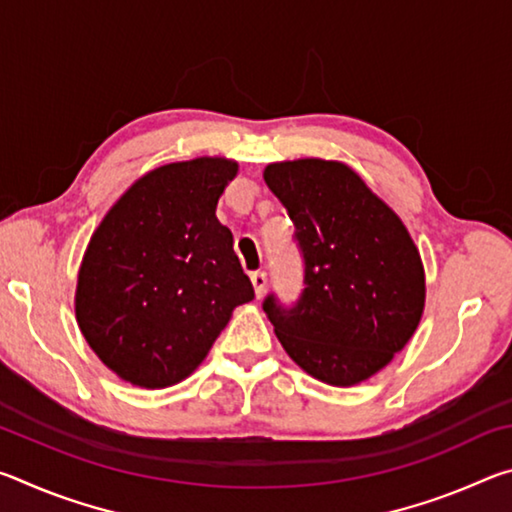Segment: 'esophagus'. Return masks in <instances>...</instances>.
I'll use <instances>...</instances> for the list:
<instances>
[{
  "instance_id": "34e87169",
  "label": "esophagus",
  "mask_w": 512,
  "mask_h": 512,
  "mask_svg": "<svg viewBox=\"0 0 512 512\" xmlns=\"http://www.w3.org/2000/svg\"><path fill=\"white\" fill-rule=\"evenodd\" d=\"M250 282H253L257 298H262V296H264V291H266V273H264V271H255V273H250Z\"/></svg>"
}]
</instances>
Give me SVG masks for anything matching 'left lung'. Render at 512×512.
Returning a JSON list of instances; mask_svg holds the SVG:
<instances>
[{"label":"left lung","instance_id":"left-lung-1","mask_svg":"<svg viewBox=\"0 0 512 512\" xmlns=\"http://www.w3.org/2000/svg\"><path fill=\"white\" fill-rule=\"evenodd\" d=\"M305 257V291L284 311L266 298L277 341L329 386H357L393 361L420 325L424 266L404 221L339 160L300 158L264 169Z\"/></svg>","mask_w":512,"mask_h":512}]
</instances>
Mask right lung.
<instances>
[{
	"mask_svg": "<svg viewBox=\"0 0 512 512\" xmlns=\"http://www.w3.org/2000/svg\"><path fill=\"white\" fill-rule=\"evenodd\" d=\"M239 164L219 155L144 173L92 232L76 323L119 379L169 388L201 366L235 307L255 298L216 203Z\"/></svg>",
	"mask_w": 512,
	"mask_h": 512,
	"instance_id": "add662e5",
	"label": "right lung"
}]
</instances>
